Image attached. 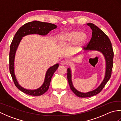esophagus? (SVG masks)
Segmentation results:
<instances>
[{"mask_svg":"<svg viewBox=\"0 0 121 121\" xmlns=\"http://www.w3.org/2000/svg\"><path fill=\"white\" fill-rule=\"evenodd\" d=\"M66 63H67V62L65 60H62L60 61V65H66Z\"/></svg>","mask_w":121,"mask_h":121,"instance_id":"1","label":"esophagus"}]
</instances>
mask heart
Masks as SVG:
<instances>
[{"instance_id": "b5f03b06", "label": "heart", "mask_w": 121, "mask_h": 121, "mask_svg": "<svg viewBox=\"0 0 121 121\" xmlns=\"http://www.w3.org/2000/svg\"><path fill=\"white\" fill-rule=\"evenodd\" d=\"M87 35L84 33L72 31L61 36V40L66 43H73L75 41L76 44L80 45L85 42Z\"/></svg>"}]
</instances>
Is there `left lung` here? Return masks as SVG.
Instances as JSON below:
<instances>
[{"label":"left lung","mask_w":121,"mask_h":121,"mask_svg":"<svg viewBox=\"0 0 121 121\" xmlns=\"http://www.w3.org/2000/svg\"><path fill=\"white\" fill-rule=\"evenodd\" d=\"M87 25L91 27L92 30V37L86 47H84V49L85 50H97L103 53L106 59V70L104 78L100 85L94 91L86 93H83L77 91L73 87L71 80V70L69 68L68 69V73L66 74L70 88L77 96L81 98H86L95 96L99 94L102 91L111 78L113 64L114 52L111 41L109 37L101 30L94 24L89 23Z\"/></svg>","instance_id":"obj_1"}]
</instances>
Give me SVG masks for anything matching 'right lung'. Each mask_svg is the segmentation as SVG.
<instances>
[{
  "mask_svg": "<svg viewBox=\"0 0 121 121\" xmlns=\"http://www.w3.org/2000/svg\"><path fill=\"white\" fill-rule=\"evenodd\" d=\"M56 25L47 22H42L34 21L27 23L18 30L13 38L10 45L9 52V70L13 81L15 86L21 91L31 96H40L48 91L49 87L51 78L54 73L58 69L59 65L56 64L48 69L46 74L44 83L40 88L36 90H27L23 88L17 83L14 72V60L15 51L18 47L22 38L25 35L37 34L42 35H47L50 30L55 29Z\"/></svg>",
  "mask_w": 121,
  "mask_h": 121,
  "instance_id": "add662e5",
  "label": "right lung"
}]
</instances>
